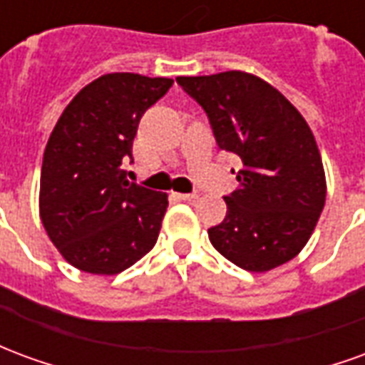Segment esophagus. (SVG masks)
Wrapping results in <instances>:
<instances>
[{
  "mask_svg": "<svg viewBox=\"0 0 365 365\" xmlns=\"http://www.w3.org/2000/svg\"><path fill=\"white\" fill-rule=\"evenodd\" d=\"M178 197L183 199V201H195L199 195L197 193H178Z\"/></svg>",
  "mask_w": 365,
  "mask_h": 365,
  "instance_id": "obj_1",
  "label": "esophagus"
}]
</instances>
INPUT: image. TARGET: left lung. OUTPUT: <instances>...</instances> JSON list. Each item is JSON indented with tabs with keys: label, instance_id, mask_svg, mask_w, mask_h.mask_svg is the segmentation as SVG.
I'll return each mask as SVG.
<instances>
[{
	"label": "left lung",
	"instance_id": "obj_1",
	"mask_svg": "<svg viewBox=\"0 0 365 365\" xmlns=\"http://www.w3.org/2000/svg\"><path fill=\"white\" fill-rule=\"evenodd\" d=\"M211 120L217 144L242 160L227 217L209 229L219 252L254 274L293 260L327 199L321 152L303 115L262 78L240 70L180 76Z\"/></svg>",
	"mask_w": 365,
	"mask_h": 365
}]
</instances>
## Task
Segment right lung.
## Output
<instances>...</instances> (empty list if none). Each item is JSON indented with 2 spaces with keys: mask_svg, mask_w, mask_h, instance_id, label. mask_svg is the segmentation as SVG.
Segmentation results:
<instances>
[{
  "mask_svg": "<svg viewBox=\"0 0 365 365\" xmlns=\"http://www.w3.org/2000/svg\"><path fill=\"white\" fill-rule=\"evenodd\" d=\"M174 80L103 74L66 105L46 143L38 215L62 258L96 275H115L150 252L168 193L127 180L138 120Z\"/></svg>",
  "mask_w": 365,
  "mask_h": 365,
  "instance_id": "add662e5",
  "label": "right lung"
}]
</instances>
